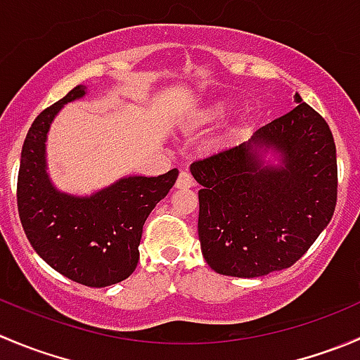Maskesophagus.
<instances>
[{
    "instance_id": "esophagus-1",
    "label": "esophagus",
    "mask_w": 360,
    "mask_h": 360,
    "mask_svg": "<svg viewBox=\"0 0 360 360\" xmlns=\"http://www.w3.org/2000/svg\"><path fill=\"white\" fill-rule=\"evenodd\" d=\"M191 186H193V177H191V174L181 172L176 181L177 190H186V188H191Z\"/></svg>"
}]
</instances>
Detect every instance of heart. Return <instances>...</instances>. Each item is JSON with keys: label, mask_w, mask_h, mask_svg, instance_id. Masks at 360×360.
Here are the masks:
<instances>
[{"label": "heart", "mask_w": 360, "mask_h": 360, "mask_svg": "<svg viewBox=\"0 0 360 360\" xmlns=\"http://www.w3.org/2000/svg\"><path fill=\"white\" fill-rule=\"evenodd\" d=\"M229 110H230V107L226 105V103L216 102L204 110L200 121H204V123H216V121H221L223 117L229 114Z\"/></svg>", "instance_id": "heart-1"}]
</instances>
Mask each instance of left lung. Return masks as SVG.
<instances>
[{"label":"left lung","mask_w":360,"mask_h":360,"mask_svg":"<svg viewBox=\"0 0 360 360\" xmlns=\"http://www.w3.org/2000/svg\"><path fill=\"white\" fill-rule=\"evenodd\" d=\"M244 144L191 163L198 190V239L212 271L257 278L294 265L336 209L333 131L302 102ZM278 165L265 164L264 153Z\"/></svg>","instance_id":"1"}]
</instances>
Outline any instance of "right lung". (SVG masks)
<instances>
[{
	"instance_id": "obj_1",
	"label": "right lung",
	"mask_w": 360,
	"mask_h": 360,
	"mask_svg": "<svg viewBox=\"0 0 360 360\" xmlns=\"http://www.w3.org/2000/svg\"><path fill=\"white\" fill-rule=\"evenodd\" d=\"M84 95L86 86H75L31 124L20 153L17 207L31 246L54 271L86 287L102 288L135 271L142 226L174 186L179 170L158 177H123L89 197L59 191L49 179L45 141L63 105Z\"/></svg>"
}]
</instances>
